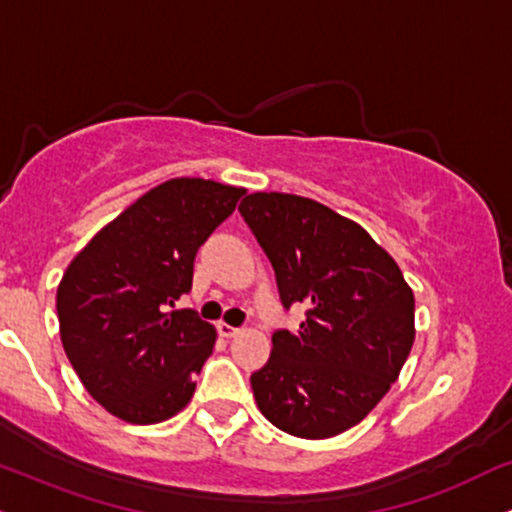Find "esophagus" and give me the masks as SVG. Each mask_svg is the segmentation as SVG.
Returning a JSON list of instances; mask_svg holds the SVG:
<instances>
[{
    "label": "esophagus",
    "instance_id": "34e87169",
    "mask_svg": "<svg viewBox=\"0 0 512 512\" xmlns=\"http://www.w3.org/2000/svg\"><path fill=\"white\" fill-rule=\"evenodd\" d=\"M239 332H242V330H239V327H232V325H227V323H218V334H220V337L232 339V337H237Z\"/></svg>",
    "mask_w": 512,
    "mask_h": 512
}]
</instances>
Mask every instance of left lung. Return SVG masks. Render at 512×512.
I'll return each instance as SVG.
<instances>
[{
  "mask_svg": "<svg viewBox=\"0 0 512 512\" xmlns=\"http://www.w3.org/2000/svg\"><path fill=\"white\" fill-rule=\"evenodd\" d=\"M239 213L273 263L282 306H308L251 375L258 410L294 437L342 434L382 401L413 349V289L361 225L318 201L254 192Z\"/></svg>",
  "mask_w": 512,
  "mask_h": 512,
  "instance_id": "left-lung-1",
  "label": "left lung"
}]
</instances>
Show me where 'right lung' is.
<instances>
[{"label":"right lung","mask_w":512,"mask_h":512,"mask_svg":"<svg viewBox=\"0 0 512 512\" xmlns=\"http://www.w3.org/2000/svg\"><path fill=\"white\" fill-rule=\"evenodd\" d=\"M244 192L204 178L161 182L102 227L63 273V351L116 418L154 425L192 399L216 330L192 308L175 311V301L192 289L199 246Z\"/></svg>","instance_id":"obj_1"}]
</instances>
